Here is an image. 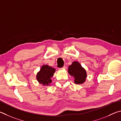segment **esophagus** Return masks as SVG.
I'll return each instance as SVG.
<instances>
[{
    "label": "esophagus",
    "instance_id": "34e87169",
    "mask_svg": "<svg viewBox=\"0 0 121 121\" xmlns=\"http://www.w3.org/2000/svg\"><path fill=\"white\" fill-rule=\"evenodd\" d=\"M66 69V66H63V67H62V68H60V69Z\"/></svg>",
    "mask_w": 121,
    "mask_h": 121
}]
</instances>
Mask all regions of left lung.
Returning a JSON list of instances; mask_svg holds the SVG:
<instances>
[{"label": "left lung", "mask_w": 121, "mask_h": 121, "mask_svg": "<svg viewBox=\"0 0 121 121\" xmlns=\"http://www.w3.org/2000/svg\"><path fill=\"white\" fill-rule=\"evenodd\" d=\"M68 73L74 78L75 84H82L85 82L87 77V73L86 69L77 61L73 62L69 66Z\"/></svg>", "instance_id": "1"}]
</instances>
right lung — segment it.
I'll return each mask as SVG.
<instances>
[{
  "label": "right lung",
  "mask_w": 121,
  "mask_h": 121,
  "mask_svg": "<svg viewBox=\"0 0 121 121\" xmlns=\"http://www.w3.org/2000/svg\"><path fill=\"white\" fill-rule=\"evenodd\" d=\"M55 71L56 69L48 65H42L36 76L38 82L43 86H49Z\"/></svg>",
  "instance_id": "obj_1"
}]
</instances>
